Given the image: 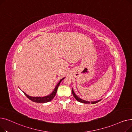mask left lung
Returning a JSON list of instances; mask_svg holds the SVG:
<instances>
[{
  "label": "left lung",
  "mask_w": 132,
  "mask_h": 132,
  "mask_svg": "<svg viewBox=\"0 0 132 132\" xmlns=\"http://www.w3.org/2000/svg\"><path fill=\"white\" fill-rule=\"evenodd\" d=\"M72 94H73V96H74V98L77 100L78 102H81V103H85V104H89L90 103H91L92 104H95V103H98V102H100V101H101V100H98V101H93V102H90L89 101H85V100H82V99H81V98H80V97H79L76 95L75 94V93L74 92V91H73V88H72Z\"/></svg>",
  "instance_id": "1"
}]
</instances>
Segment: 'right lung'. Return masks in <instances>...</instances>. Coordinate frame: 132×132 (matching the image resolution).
Segmentation results:
<instances>
[{"instance_id":"1","label":"right lung","mask_w":132,"mask_h":132,"mask_svg":"<svg viewBox=\"0 0 132 132\" xmlns=\"http://www.w3.org/2000/svg\"><path fill=\"white\" fill-rule=\"evenodd\" d=\"M65 78H62L60 80V81L59 82L58 84L56 86H55V87L54 89L53 90V91L52 92V93L51 94L48 95L47 96H44V97H32V96H30L29 95H28L27 94H26L24 92H23V93L30 100H31L32 102H36V103H47V102H50L54 98V97L55 96V94H56L58 88V87H59V86L60 84V82H61V81L62 80L64 79Z\"/></svg>"}]
</instances>
